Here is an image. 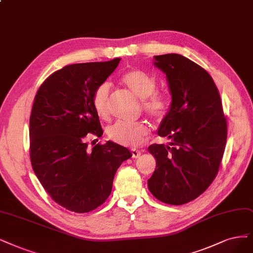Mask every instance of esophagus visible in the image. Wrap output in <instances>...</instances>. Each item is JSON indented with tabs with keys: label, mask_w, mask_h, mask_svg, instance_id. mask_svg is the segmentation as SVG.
<instances>
[{
	"label": "esophagus",
	"mask_w": 253,
	"mask_h": 253,
	"mask_svg": "<svg viewBox=\"0 0 253 253\" xmlns=\"http://www.w3.org/2000/svg\"><path fill=\"white\" fill-rule=\"evenodd\" d=\"M131 154H132V157L133 158H138L139 156H141L142 152L137 150V149H131Z\"/></svg>",
	"instance_id": "1"
}]
</instances>
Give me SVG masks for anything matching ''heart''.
<instances>
[{"label": "heart", "instance_id": "1", "mask_svg": "<svg viewBox=\"0 0 253 253\" xmlns=\"http://www.w3.org/2000/svg\"><path fill=\"white\" fill-rule=\"evenodd\" d=\"M121 83L131 90L138 98L143 99L145 110L155 118H162L168 109V100L160 92H156L157 82L153 76L141 70H130L121 78ZM110 86L102 83L92 93V106L97 115L106 118L109 114ZM148 134V126L144 122L119 121L107 129L108 137L118 144L128 147L141 145Z\"/></svg>", "mask_w": 253, "mask_h": 253}]
</instances>
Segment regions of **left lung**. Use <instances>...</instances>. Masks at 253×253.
<instances>
[{
	"label": "left lung",
	"mask_w": 253,
	"mask_h": 253,
	"mask_svg": "<svg viewBox=\"0 0 253 253\" xmlns=\"http://www.w3.org/2000/svg\"><path fill=\"white\" fill-rule=\"evenodd\" d=\"M153 59L166 75L172 97L157 134L172 142L149 146L156 168L148 188L160 201L181 205L197 198L216 177L227 122L216 84L200 65L175 53Z\"/></svg>",
	"instance_id": "1"
}]
</instances>
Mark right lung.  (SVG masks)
Returning a JSON list of instances; mask_svg holds the SVG:
<instances>
[{
    "label": "right lung",
    "mask_w": 253,
    "mask_h": 253,
    "mask_svg": "<svg viewBox=\"0 0 253 253\" xmlns=\"http://www.w3.org/2000/svg\"><path fill=\"white\" fill-rule=\"evenodd\" d=\"M120 60L67 65L44 80L34 99L30 116L33 171L50 197L71 211L88 212L104 203L119 167L132 156L111 141L91 150L85 143L88 133L103 134L92 93Z\"/></svg>",
    "instance_id": "1"
}]
</instances>
